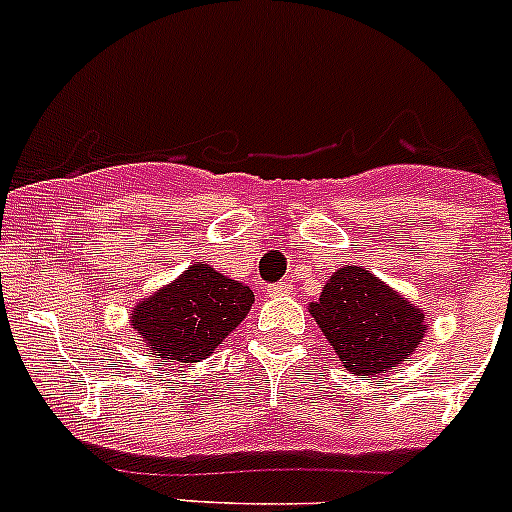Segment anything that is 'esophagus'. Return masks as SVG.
I'll return each mask as SVG.
<instances>
[{"label": "esophagus", "mask_w": 512, "mask_h": 512, "mask_svg": "<svg viewBox=\"0 0 512 512\" xmlns=\"http://www.w3.org/2000/svg\"><path fill=\"white\" fill-rule=\"evenodd\" d=\"M289 292H292V285H289V282H275V285L267 287V297H285Z\"/></svg>", "instance_id": "esophagus-1"}]
</instances>
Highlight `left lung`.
<instances>
[{
    "label": "left lung",
    "mask_w": 512,
    "mask_h": 512,
    "mask_svg": "<svg viewBox=\"0 0 512 512\" xmlns=\"http://www.w3.org/2000/svg\"><path fill=\"white\" fill-rule=\"evenodd\" d=\"M309 312L344 369L361 379L409 359L426 332L423 309L356 265L339 267Z\"/></svg>",
    "instance_id": "obj_1"
}]
</instances>
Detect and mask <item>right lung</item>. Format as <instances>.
<instances>
[{
	"label": "right lung",
	"instance_id": "add662e5",
	"mask_svg": "<svg viewBox=\"0 0 512 512\" xmlns=\"http://www.w3.org/2000/svg\"><path fill=\"white\" fill-rule=\"evenodd\" d=\"M255 304V294L210 265H190L178 280L136 304L131 324L156 359H208Z\"/></svg>",
	"mask_w": 512,
	"mask_h": 512
}]
</instances>
